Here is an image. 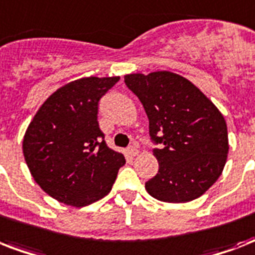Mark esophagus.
I'll use <instances>...</instances> for the list:
<instances>
[{
    "mask_svg": "<svg viewBox=\"0 0 255 255\" xmlns=\"http://www.w3.org/2000/svg\"><path fill=\"white\" fill-rule=\"evenodd\" d=\"M127 153L129 156H132V157H135V156L139 153V151H137L135 147H128L127 148Z\"/></svg>",
    "mask_w": 255,
    "mask_h": 255,
    "instance_id": "34e87169",
    "label": "esophagus"
}]
</instances>
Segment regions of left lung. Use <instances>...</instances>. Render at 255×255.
I'll return each mask as SVG.
<instances>
[{
	"mask_svg": "<svg viewBox=\"0 0 255 255\" xmlns=\"http://www.w3.org/2000/svg\"><path fill=\"white\" fill-rule=\"evenodd\" d=\"M143 104L159 172L145 182L152 197L188 202L205 193L225 167L229 140L224 116L196 86L178 74L156 71L124 77Z\"/></svg>",
	"mask_w": 255,
	"mask_h": 255,
	"instance_id": "obj_1",
	"label": "left lung"
}]
</instances>
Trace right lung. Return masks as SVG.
I'll list each match as a JSON object with an SVG mask.
<instances>
[{"instance_id":"right-lung-1","label":"right lung","mask_w":255,"mask_h":255,"mask_svg":"<svg viewBox=\"0 0 255 255\" xmlns=\"http://www.w3.org/2000/svg\"><path fill=\"white\" fill-rule=\"evenodd\" d=\"M119 77L70 82L46 99L23 136V156L38 185L66 205L86 206L107 196L126 164L107 147L98 123L100 98Z\"/></svg>"}]
</instances>
